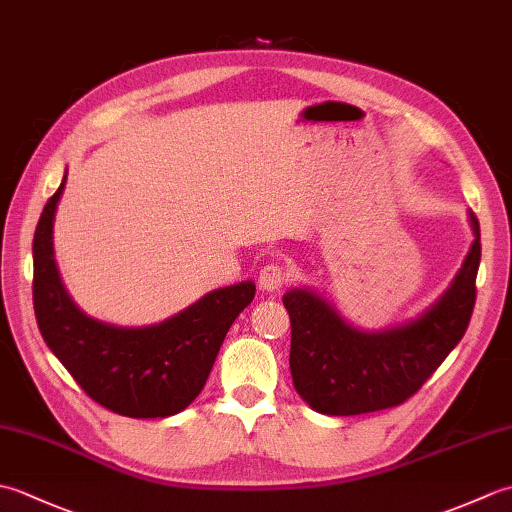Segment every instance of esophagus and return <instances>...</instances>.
Segmentation results:
<instances>
[{"instance_id": "esophagus-1", "label": "esophagus", "mask_w": 512, "mask_h": 512, "mask_svg": "<svg viewBox=\"0 0 512 512\" xmlns=\"http://www.w3.org/2000/svg\"><path fill=\"white\" fill-rule=\"evenodd\" d=\"M286 281H288V270L284 266L268 264L262 268V273H259L257 284L266 292H277V290H281V286L286 284Z\"/></svg>"}]
</instances>
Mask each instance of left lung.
<instances>
[{
  "mask_svg": "<svg viewBox=\"0 0 512 512\" xmlns=\"http://www.w3.org/2000/svg\"><path fill=\"white\" fill-rule=\"evenodd\" d=\"M473 244L449 288L418 317L383 330L347 321L312 288L284 295L290 314V374L297 394L325 416L396 407L416 394L469 328L480 268V222L469 211Z\"/></svg>",
  "mask_w": 512,
  "mask_h": 512,
  "instance_id": "1",
  "label": "left lung"
}]
</instances>
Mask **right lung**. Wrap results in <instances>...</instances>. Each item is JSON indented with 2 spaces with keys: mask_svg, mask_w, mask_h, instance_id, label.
I'll return each instance as SVG.
<instances>
[{
  "mask_svg": "<svg viewBox=\"0 0 512 512\" xmlns=\"http://www.w3.org/2000/svg\"><path fill=\"white\" fill-rule=\"evenodd\" d=\"M65 180L68 171L32 242V301L43 341L105 409L127 418L176 416L198 398L228 328L255 299V284L211 290L173 317L140 328L90 317L68 295L54 259V215Z\"/></svg>",
  "mask_w": 512,
  "mask_h": 512,
  "instance_id": "1",
  "label": "right lung"
}]
</instances>
